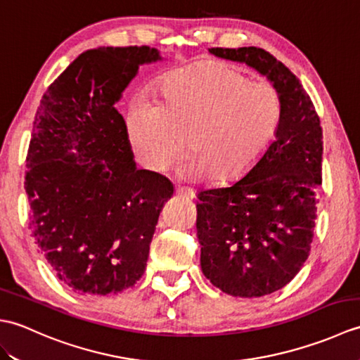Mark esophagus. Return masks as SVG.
Segmentation results:
<instances>
[{
  "label": "esophagus",
  "mask_w": 360,
  "mask_h": 360,
  "mask_svg": "<svg viewBox=\"0 0 360 360\" xmlns=\"http://www.w3.org/2000/svg\"><path fill=\"white\" fill-rule=\"evenodd\" d=\"M176 195H181L184 198H188V200H193L195 198V192L190 187H176Z\"/></svg>",
  "instance_id": "1"
}]
</instances>
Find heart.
I'll return each mask as SVG.
<instances>
[{
  "instance_id": "heart-1",
  "label": "heart",
  "mask_w": 360,
  "mask_h": 360,
  "mask_svg": "<svg viewBox=\"0 0 360 360\" xmlns=\"http://www.w3.org/2000/svg\"><path fill=\"white\" fill-rule=\"evenodd\" d=\"M285 114L281 91L226 62H201L168 74L156 102L139 98L127 134L148 170L165 172L186 147L187 178L231 184L254 168L277 139Z\"/></svg>"
}]
</instances>
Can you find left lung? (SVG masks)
Instances as JSON below:
<instances>
[{"label":"left lung","mask_w":360,"mask_h":360,"mask_svg":"<svg viewBox=\"0 0 360 360\" xmlns=\"http://www.w3.org/2000/svg\"><path fill=\"white\" fill-rule=\"evenodd\" d=\"M217 57L266 75L285 101L277 139L235 184L198 193L201 269L213 286L235 297L272 294L307 262L322 184L323 133L297 75L262 48H212Z\"/></svg>","instance_id":"1"}]
</instances>
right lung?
I'll return each instance as SVG.
<instances>
[{"label":"right lung","mask_w":360,"mask_h":360,"mask_svg":"<svg viewBox=\"0 0 360 360\" xmlns=\"http://www.w3.org/2000/svg\"><path fill=\"white\" fill-rule=\"evenodd\" d=\"M150 46L89 49L53 80L38 106L26 156L30 231L56 277L77 294L131 288L147 266L165 176L137 170L116 103Z\"/></svg>","instance_id":"add662e5"}]
</instances>
